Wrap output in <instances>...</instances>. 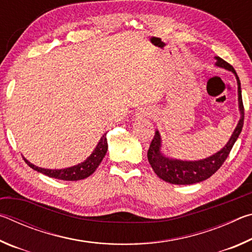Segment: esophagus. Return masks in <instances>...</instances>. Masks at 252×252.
I'll return each mask as SVG.
<instances>
[{
    "label": "esophagus",
    "instance_id": "obj_1",
    "mask_svg": "<svg viewBox=\"0 0 252 252\" xmlns=\"http://www.w3.org/2000/svg\"><path fill=\"white\" fill-rule=\"evenodd\" d=\"M152 116H153V112L151 110L146 109V108H141V109L136 110L134 117L136 119H143V118H151Z\"/></svg>",
    "mask_w": 252,
    "mask_h": 252
}]
</instances>
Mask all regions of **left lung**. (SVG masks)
I'll use <instances>...</instances> for the list:
<instances>
[{"label":"left lung","mask_w":252,"mask_h":252,"mask_svg":"<svg viewBox=\"0 0 252 252\" xmlns=\"http://www.w3.org/2000/svg\"><path fill=\"white\" fill-rule=\"evenodd\" d=\"M215 59L216 66L222 67L224 70L232 72L234 76H236L238 84V105L239 111H240V120H239L236 129L233 130L231 136H230L229 141L225 143V146L222 149H220L215 155L197 161L180 160L164 156L161 151L162 140L160 132L157 130L155 138H153L150 148L148 150V160L157 176L165 182L172 183V185H193V183L207 180L208 178H210L222 165L224 160L229 156L230 151H231L234 142L239 138V134L241 133L242 126H244L245 110L244 104H242L240 80H239L237 72L233 69L232 65H230L229 63L220 59L219 57H216Z\"/></svg>","instance_id":"obj_1"}]
</instances>
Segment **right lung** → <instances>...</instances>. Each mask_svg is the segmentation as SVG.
Segmentation results:
<instances>
[{"label":"right lung","mask_w":252,"mask_h":252,"mask_svg":"<svg viewBox=\"0 0 252 252\" xmlns=\"http://www.w3.org/2000/svg\"><path fill=\"white\" fill-rule=\"evenodd\" d=\"M108 151V140H106V133L101 136L99 143L96 144V147L90 156L87 158V160L81 162L79 164H75L73 167L64 168V169H44L34 165L31 162L28 161L24 158L25 162H27L29 167H31L35 171L43 173L45 176L50 178L59 179V180H64V181H78L82 180L88 177H90L91 174L95 171L96 168L99 167L101 161L103 160L104 156Z\"/></svg>","instance_id":"obj_1"}]
</instances>
